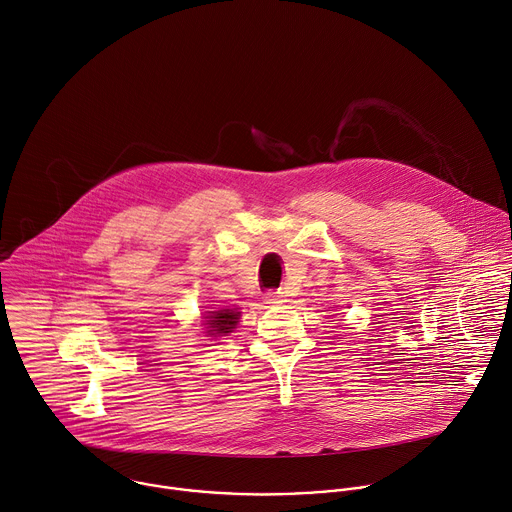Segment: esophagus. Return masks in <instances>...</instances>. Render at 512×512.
<instances>
[{
  "mask_svg": "<svg viewBox=\"0 0 512 512\" xmlns=\"http://www.w3.org/2000/svg\"><path fill=\"white\" fill-rule=\"evenodd\" d=\"M265 301H267L269 305H279V303L285 301V295H283L281 291H269V293L265 295Z\"/></svg>",
  "mask_w": 512,
  "mask_h": 512,
  "instance_id": "34e87169",
  "label": "esophagus"
}]
</instances>
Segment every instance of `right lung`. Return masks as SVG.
<instances>
[{
    "mask_svg": "<svg viewBox=\"0 0 512 512\" xmlns=\"http://www.w3.org/2000/svg\"><path fill=\"white\" fill-rule=\"evenodd\" d=\"M241 311L237 305H219V307H211L209 311H205L203 319H205V327H207V335L211 337H221V335H229L237 323H239Z\"/></svg>",
    "mask_w": 512,
    "mask_h": 512,
    "instance_id": "obj_1",
    "label": "right lung"
}]
</instances>
